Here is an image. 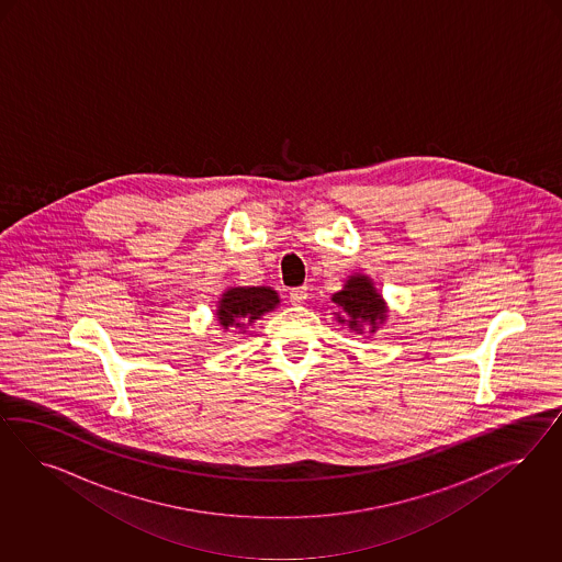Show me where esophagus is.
Returning a JSON list of instances; mask_svg holds the SVG:
<instances>
[{
  "instance_id": "1",
  "label": "esophagus",
  "mask_w": 562,
  "mask_h": 562,
  "mask_svg": "<svg viewBox=\"0 0 562 562\" xmlns=\"http://www.w3.org/2000/svg\"><path fill=\"white\" fill-rule=\"evenodd\" d=\"M308 286H301V289H294L290 292V303L292 305H305L306 299H308Z\"/></svg>"
}]
</instances>
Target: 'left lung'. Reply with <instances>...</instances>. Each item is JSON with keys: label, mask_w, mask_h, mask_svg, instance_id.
Here are the masks:
<instances>
[{"label": "left lung", "mask_w": 562, "mask_h": 562, "mask_svg": "<svg viewBox=\"0 0 562 562\" xmlns=\"http://www.w3.org/2000/svg\"><path fill=\"white\" fill-rule=\"evenodd\" d=\"M331 301L340 308L336 313L338 324L348 325L357 334H364V325H369V334H374L387 322L390 306L374 286L373 278L367 273L348 276Z\"/></svg>", "instance_id": "8db88e82"}]
</instances>
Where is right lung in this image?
I'll return each mask as SVG.
<instances>
[{"instance_id": "right-lung-1", "label": "right lung", "mask_w": 562, "mask_h": 562, "mask_svg": "<svg viewBox=\"0 0 562 562\" xmlns=\"http://www.w3.org/2000/svg\"><path fill=\"white\" fill-rule=\"evenodd\" d=\"M278 305L280 296L270 286H228L222 292L214 315L222 331L238 329V334H245L247 325L256 324L261 315L270 313Z\"/></svg>"}]
</instances>
